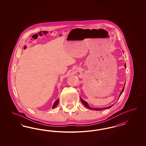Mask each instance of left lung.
<instances>
[{
  "label": "left lung",
  "instance_id": "8db88e82",
  "mask_svg": "<svg viewBox=\"0 0 146 146\" xmlns=\"http://www.w3.org/2000/svg\"><path fill=\"white\" fill-rule=\"evenodd\" d=\"M125 67H126V64H125ZM124 87H125V86H124L123 88L122 89V91L121 92V93H120V94H119V97L120 96V95H121V94L123 92V91H124ZM80 100H81V101L83 103V104L84 105V106H86V107H87V108H88L89 109L94 110L100 111L102 110H104V109H109V108H110L111 107H112V106H113V105H112V106H111L106 107V108H92L91 107H90V106H89L87 102H86V101H84V100H83L81 97H80Z\"/></svg>",
  "mask_w": 146,
  "mask_h": 146
}]
</instances>
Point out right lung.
<instances>
[{"instance_id": "obj_1", "label": "right lung", "mask_w": 146, "mask_h": 146, "mask_svg": "<svg viewBox=\"0 0 146 146\" xmlns=\"http://www.w3.org/2000/svg\"><path fill=\"white\" fill-rule=\"evenodd\" d=\"M58 103H59V100L58 99L56 101H55V102L54 103L53 106H52V108H54L56 106H57L58 105Z\"/></svg>"}]
</instances>
